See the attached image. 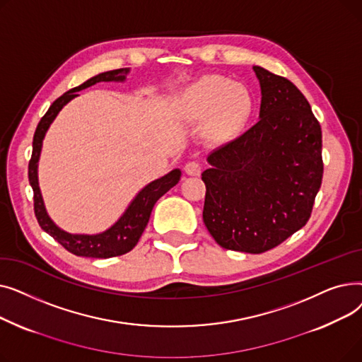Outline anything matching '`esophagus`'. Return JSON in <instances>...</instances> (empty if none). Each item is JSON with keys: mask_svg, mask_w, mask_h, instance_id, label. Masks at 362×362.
Returning a JSON list of instances; mask_svg holds the SVG:
<instances>
[{"mask_svg": "<svg viewBox=\"0 0 362 362\" xmlns=\"http://www.w3.org/2000/svg\"><path fill=\"white\" fill-rule=\"evenodd\" d=\"M185 171L189 176H199L201 175V164L198 161H189L185 165Z\"/></svg>", "mask_w": 362, "mask_h": 362, "instance_id": "34e87169", "label": "esophagus"}]
</instances>
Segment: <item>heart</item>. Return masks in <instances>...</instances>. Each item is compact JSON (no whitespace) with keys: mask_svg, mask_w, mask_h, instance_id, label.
<instances>
[{"mask_svg":"<svg viewBox=\"0 0 362 362\" xmlns=\"http://www.w3.org/2000/svg\"><path fill=\"white\" fill-rule=\"evenodd\" d=\"M182 107L189 119L208 117L211 138L224 139L235 133L250 111V97L240 85L220 76H204L183 93Z\"/></svg>","mask_w":362,"mask_h":362,"instance_id":"heart-1","label":"heart"}]
</instances>
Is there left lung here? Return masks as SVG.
Segmentation results:
<instances>
[{
  "label": "left lung",
  "instance_id": "8db88e82",
  "mask_svg": "<svg viewBox=\"0 0 362 362\" xmlns=\"http://www.w3.org/2000/svg\"><path fill=\"white\" fill-rule=\"evenodd\" d=\"M259 120L211 151L202 218L224 250L262 254L311 217L322 180L321 126L302 92L259 66Z\"/></svg>",
  "mask_w": 362,
  "mask_h": 362
}]
</instances>
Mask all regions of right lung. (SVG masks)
<instances>
[{"label":"right lung","mask_w":362,"mask_h":362,"mask_svg":"<svg viewBox=\"0 0 362 362\" xmlns=\"http://www.w3.org/2000/svg\"><path fill=\"white\" fill-rule=\"evenodd\" d=\"M124 73L127 70L117 69L110 70L93 76L85 83L76 86L70 90H67L60 98H57L45 116L37 123V127L33 135V149L32 157L29 161V183L33 189V210L37 223H40L41 229L45 230L49 236H52L57 242H59L64 250L69 252L78 255V257H89V258H111L119 257L123 254H127L135 248L139 238L142 236L145 227L148 224L149 216L152 208H154L156 202L167 192L177 182L180 180V170L170 171L161 179H157L152 183L146 185L142 191L136 195V198L132 201L126 213L120 217V220L110 227L108 230L100 235H70L67 232H63L57 227L52 220L48 217L44 201L41 197L40 186H37V160H40L41 148H42V139L45 133L55 119L59 111L74 97H78V90H82L88 86H92L98 82H110V81H124Z\"/></svg>","instance_id":"obj_1"}]
</instances>
